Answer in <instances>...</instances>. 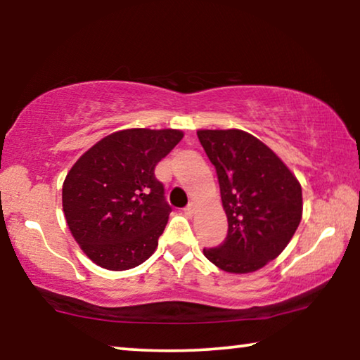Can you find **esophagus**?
I'll return each instance as SVG.
<instances>
[{
	"label": "esophagus",
	"mask_w": 360,
	"mask_h": 360,
	"mask_svg": "<svg viewBox=\"0 0 360 360\" xmlns=\"http://www.w3.org/2000/svg\"><path fill=\"white\" fill-rule=\"evenodd\" d=\"M195 210H196V206H195V203H190L188 206H186L185 208V214L186 216H193V213H195Z\"/></svg>",
	"instance_id": "obj_1"
}]
</instances>
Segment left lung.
<instances>
[{"label":"left lung","mask_w":360,"mask_h":360,"mask_svg":"<svg viewBox=\"0 0 360 360\" xmlns=\"http://www.w3.org/2000/svg\"><path fill=\"white\" fill-rule=\"evenodd\" d=\"M218 175L228 216L224 243L203 249L229 274H249L278 257L302 221V185L272 149L240 129L196 132Z\"/></svg>","instance_id":"left-lung-1"}]
</instances>
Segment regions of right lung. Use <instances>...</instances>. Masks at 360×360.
I'll list each match as a JSON object with an SVG mask.
<instances>
[{
  "label": "right lung",
  "mask_w": 360,
  "mask_h": 360,
  "mask_svg": "<svg viewBox=\"0 0 360 360\" xmlns=\"http://www.w3.org/2000/svg\"><path fill=\"white\" fill-rule=\"evenodd\" d=\"M179 129H124L75 162L62 186L68 229L108 270L137 267L154 254L172 208L155 165L179 144Z\"/></svg>",
  "instance_id": "obj_1"
}]
</instances>
